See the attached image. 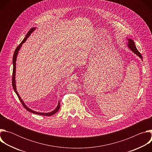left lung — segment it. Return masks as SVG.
Wrapping results in <instances>:
<instances>
[{"label":"left lung","instance_id":"8db88e82","mask_svg":"<svg viewBox=\"0 0 152 152\" xmlns=\"http://www.w3.org/2000/svg\"><path fill=\"white\" fill-rule=\"evenodd\" d=\"M128 47L130 48V49H131L134 53H135L137 56H138L140 58H142V56L141 55V54L140 53V52L137 50L135 45V42L134 41L131 39H128Z\"/></svg>","mask_w":152,"mask_h":152}]
</instances>
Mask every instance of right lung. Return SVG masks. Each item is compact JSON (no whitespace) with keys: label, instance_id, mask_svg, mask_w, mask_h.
Listing matches in <instances>:
<instances>
[{"label":"right lung","instance_id":"obj_1","mask_svg":"<svg viewBox=\"0 0 152 152\" xmlns=\"http://www.w3.org/2000/svg\"><path fill=\"white\" fill-rule=\"evenodd\" d=\"M35 29H36L35 28H32L29 30V31L28 32V34H27V35H26V37H25V38L23 39V41H22L21 42L20 44V45L17 47L16 49L15 50V52H14V55H13V58H12V62H13V72H12V85L13 89H14V91L15 92L16 94L17 95V96H18V97L19 100H20V102H21V104H22V105L23 106V107L25 108V109H26L27 111H29V112H30V113H34V114H38V115H45V116H51V115H52L55 114L56 113H57V112L58 111V110H59V108H60V103H59V102H58V106H57V107H56V109H55V110H53V111L50 112V113H41L36 112V111H33V110H32L29 109V107H28L26 106V105L24 103L23 101L22 100H21V97H20L19 94H18V93H17V90H16L15 77V69H16V65H15V64H16V63H15V61H16L17 56V55H18V51H19V50H20V48L21 47V46H22V45H23V43L26 41V39H28V38L30 36L31 34V33H32V32H33Z\"/></svg>","mask_w":152,"mask_h":152}]
</instances>
